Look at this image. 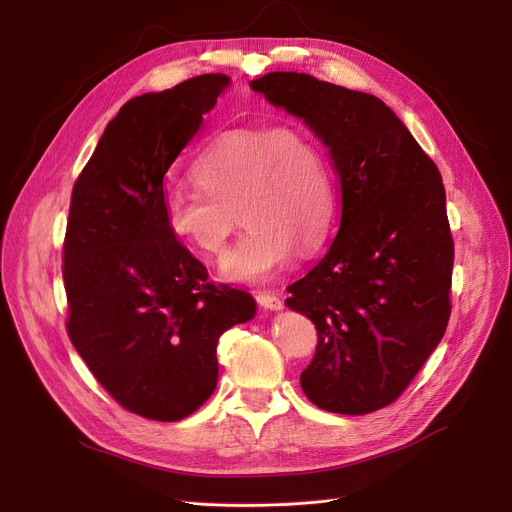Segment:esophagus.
<instances>
[{"mask_svg":"<svg viewBox=\"0 0 512 512\" xmlns=\"http://www.w3.org/2000/svg\"><path fill=\"white\" fill-rule=\"evenodd\" d=\"M256 301H258V305H262L265 309H282L284 307V301L277 297V294H271V292H258L256 294Z\"/></svg>","mask_w":512,"mask_h":512,"instance_id":"esophagus-1","label":"esophagus"}]
</instances>
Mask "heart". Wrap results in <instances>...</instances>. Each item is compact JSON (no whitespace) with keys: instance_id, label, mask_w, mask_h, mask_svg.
I'll list each match as a JSON object with an SVG mask.
<instances>
[{"instance_id":"b5f03b06","label":"heart","mask_w":512,"mask_h":512,"mask_svg":"<svg viewBox=\"0 0 512 512\" xmlns=\"http://www.w3.org/2000/svg\"><path fill=\"white\" fill-rule=\"evenodd\" d=\"M192 181L200 194L166 196V230L200 258L220 260L239 213L247 232L222 267L232 282H271L297 247L316 252L329 237L331 168L318 138L297 121L220 132L192 164Z\"/></svg>"}]
</instances>
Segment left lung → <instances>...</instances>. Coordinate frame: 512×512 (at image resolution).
Segmentation results:
<instances>
[{"instance_id":"obj_1","label":"left lung","mask_w":512,"mask_h":512,"mask_svg":"<svg viewBox=\"0 0 512 512\" xmlns=\"http://www.w3.org/2000/svg\"><path fill=\"white\" fill-rule=\"evenodd\" d=\"M250 85L316 132L342 194L329 252L288 286L286 305L318 333L301 389L335 414L391 406L451 318L455 243L440 170L376 96L303 72Z\"/></svg>"}]
</instances>
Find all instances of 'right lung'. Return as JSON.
I'll return each instance as SVG.
<instances>
[{
  "instance_id": "obj_1",
  "label": "right lung",
  "mask_w": 512,
  "mask_h": 512,
  "mask_svg": "<svg viewBox=\"0 0 512 512\" xmlns=\"http://www.w3.org/2000/svg\"><path fill=\"white\" fill-rule=\"evenodd\" d=\"M200 74L132 98L74 181L64 239L66 329L121 408L181 421L218 384V342L256 314L250 294L209 282L164 224V175L228 85Z\"/></svg>"
}]
</instances>
